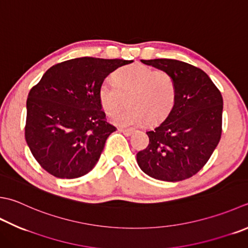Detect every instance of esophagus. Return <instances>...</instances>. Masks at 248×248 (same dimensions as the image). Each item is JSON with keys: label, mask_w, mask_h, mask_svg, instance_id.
<instances>
[{"label": "esophagus", "mask_w": 248, "mask_h": 248, "mask_svg": "<svg viewBox=\"0 0 248 248\" xmlns=\"http://www.w3.org/2000/svg\"><path fill=\"white\" fill-rule=\"evenodd\" d=\"M118 131L121 133H124L125 137H130L131 134L133 133V130L132 129H124V128H118Z\"/></svg>", "instance_id": "1"}]
</instances>
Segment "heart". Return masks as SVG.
Returning a JSON list of instances; mask_svg holds the SVG:
<instances>
[{"mask_svg": "<svg viewBox=\"0 0 248 248\" xmlns=\"http://www.w3.org/2000/svg\"><path fill=\"white\" fill-rule=\"evenodd\" d=\"M113 78L114 84L103 81L100 85L98 98L103 110L111 115L123 108L129 95V108L111 117L120 127L160 123L175 104L176 86L167 72L135 63L120 67Z\"/></svg>", "mask_w": 248, "mask_h": 248, "instance_id": "obj_1", "label": "heart"}]
</instances>
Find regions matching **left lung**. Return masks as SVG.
Returning a JSON list of instances; mask_svg holds the SVG:
<instances>
[{
  "label": "left lung",
  "instance_id": "8db88e82",
  "mask_svg": "<svg viewBox=\"0 0 248 248\" xmlns=\"http://www.w3.org/2000/svg\"><path fill=\"white\" fill-rule=\"evenodd\" d=\"M169 73L176 86L171 113L147 131L148 146L137 154L142 171L160 181L179 182L205 166L219 143L222 96L205 72L173 59L140 60Z\"/></svg>",
  "mask_w": 248,
  "mask_h": 248
}]
</instances>
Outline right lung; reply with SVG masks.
<instances>
[{
	"label": "right lung",
	"instance_id": "right-lung-1",
	"mask_svg": "<svg viewBox=\"0 0 248 248\" xmlns=\"http://www.w3.org/2000/svg\"><path fill=\"white\" fill-rule=\"evenodd\" d=\"M132 60L75 58L48 69L29 92L24 137L40 166L58 178H77L98 162L116 127L98 98L109 73Z\"/></svg>",
	"mask_w": 248,
	"mask_h": 248
}]
</instances>
